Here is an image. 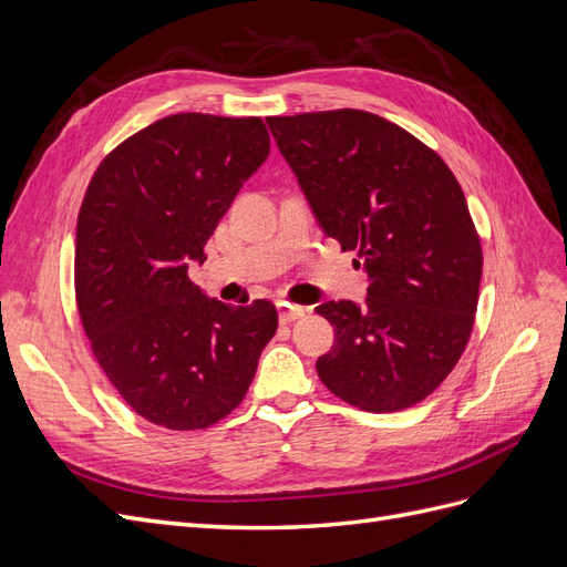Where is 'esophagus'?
Listing matches in <instances>:
<instances>
[{
  "mask_svg": "<svg viewBox=\"0 0 567 567\" xmlns=\"http://www.w3.org/2000/svg\"><path fill=\"white\" fill-rule=\"evenodd\" d=\"M307 315V307L300 305H290V302H279V321L281 323H290L300 317Z\"/></svg>",
  "mask_w": 567,
  "mask_h": 567,
  "instance_id": "obj_1",
  "label": "esophagus"
}]
</instances>
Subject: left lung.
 <instances>
[{
	"label": "left lung",
	"mask_w": 567,
	"mask_h": 567,
	"mask_svg": "<svg viewBox=\"0 0 567 567\" xmlns=\"http://www.w3.org/2000/svg\"><path fill=\"white\" fill-rule=\"evenodd\" d=\"M267 125L323 234L369 274L364 305L317 307L336 331L317 359L321 383L373 414L419 404L456 367L477 310L483 248L456 177L414 134L367 111Z\"/></svg>",
	"instance_id": "obj_1"
}]
</instances>
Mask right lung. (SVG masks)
Segmentation results:
<instances>
[{
  "instance_id": "right-lung-1",
  "label": "right lung",
  "mask_w": 567,
  "mask_h": 567,
  "mask_svg": "<svg viewBox=\"0 0 567 567\" xmlns=\"http://www.w3.org/2000/svg\"><path fill=\"white\" fill-rule=\"evenodd\" d=\"M269 156L260 117L177 113L101 161L75 236L82 329L142 419L200 431L241 404L277 307H231L188 279L244 182Z\"/></svg>"
}]
</instances>
